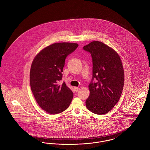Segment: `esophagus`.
Segmentation results:
<instances>
[{
    "label": "esophagus",
    "mask_w": 150,
    "mask_h": 150,
    "mask_svg": "<svg viewBox=\"0 0 150 150\" xmlns=\"http://www.w3.org/2000/svg\"><path fill=\"white\" fill-rule=\"evenodd\" d=\"M74 89H75V92H78L79 91V90L80 89L79 87H74Z\"/></svg>",
    "instance_id": "34e87169"
}]
</instances>
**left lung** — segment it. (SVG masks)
Returning a JSON list of instances; mask_svg holds the SVG:
<instances>
[{
    "label": "left lung",
    "instance_id": "8db88e82",
    "mask_svg": "<svg viewBox=\"0 0 150 150\" xmlns=\"http://www.w3.org/2000/svg\"><path fill=\"white\" fill-rule=\"evenodd\" d=\"M84 50L91 53L92 78L88 86L89 96L86 101L89 110L96 115H105L118 103L122 92L124 71L118 54L100 41H92L84 46ZM96 79L97 81L93 82Z\"/></svg>",
    "mask_w": 150,
    "mask_h": 150
}]
</instances>
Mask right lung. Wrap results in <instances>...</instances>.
Listing matches in <instances>:
<instances>
[{"label": "right lung", "instance_id": "obj_1", "mask_svg": "<svg viewBox=\"0 0 150 150\" xmlns=\"http://www.w3.org/2000/svg\"><path fill=\"white\" fill-rule=\"evenodd\" d=\"M78 44L59 42L43 49L35 56L30 71L31 90L37 104L45 112L55 115L64 111L70 105L73 92L62 80L66 57Z\"/></svg>", "mask_w": 150, "mask_h": 150}]
</instances>
